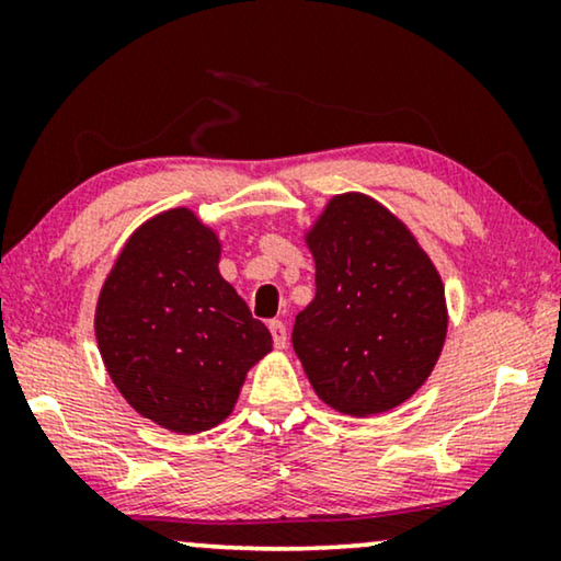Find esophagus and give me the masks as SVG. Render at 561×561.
I'll return each instance as SVG.
<instances>
[{
    "mask_svg": "<svg viewBox=\"0 0 561 561\" xmlns=\"http://www.w3.org/2000/svg\"><path fill=\"white\" fill-rule=\"evenodd\" d=\"M267 329H271L275 347H278V350L286 347V344H288V329H286V324H283L280 319H273L271 324H267Z\"/></svg>",
    "mask_w": 561,
    "mask_h": 561,
    "instance_id": "obj_1",
    "label": "esophagus"
}]
</instances>
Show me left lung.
<instances>
[{"mask_svg":"<svg viewBox=\"0 0 561 561\" xmlns=\"http://www.w3.org/2000/svg\"><path fill=\"white\" fill-rule=\"evenodd\" d=\"M306 242L317 296L290 340L313 390L350 416L396 409L424 386L447 336L439 273L403 221L363 194L334 196Z\"/></svg>","mask_w":561,"mask_h":561,"instance_id":"left-lung-1","label":"left lung"}]
</instances>
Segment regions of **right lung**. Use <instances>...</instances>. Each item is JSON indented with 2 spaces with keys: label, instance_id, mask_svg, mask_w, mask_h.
<instances>
[{
  "label": "right lung",
  "instance_id": "right-lung-1",
  "mask_svg": "<svg viewBox=\"0 0 561 561\" xmlns=\"http://www.w3.org/2000/svg\"><path fill=\"white\" fill-rule=\"evenodd\" d=\"M219 240L188 209L145 221L96 304L106 373L137 413L179 434L217 426L244 375L273 347L219 275Z\"/></svg>",
  "mask_w": 561,
  "mask_h": 561
}]
</instances>
